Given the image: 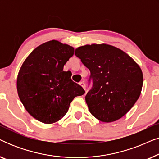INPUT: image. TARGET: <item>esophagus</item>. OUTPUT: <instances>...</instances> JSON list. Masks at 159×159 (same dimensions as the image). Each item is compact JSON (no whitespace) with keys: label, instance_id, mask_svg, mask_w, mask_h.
<instances>
[{"label":"esophagus","instance_id":"1","mask_svg":"<svg viewBox=\"0 0 159 159\" xmlns=\"http://www.w3.org/2000/svg\"><path fill=\"white\" fill-rule=\"evenodd\" d=\"M80 85L81 86L82 88H83L84 90H85V84L84 83V82H83V81H82V82H80Z\"/></svg>","mask_w":159,"mask_h":159}]
</instances>
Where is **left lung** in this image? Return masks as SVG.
I'll use <instances>...</instances> for the list:
<instances>
[{
	"label": "left lung",
	"mask_w": 159,
	"mask_h": 159,
	"mask_svg": "<svg viewBox=\"0 0 159 159\" xmlns=\"http://www.w3.org/2000/svg\"><path fill=\"white\" fill-rule=\"evenodd\" d=\"M75 53L90 71L93 80L92 90L85 96L90 114L106 123L125 116L142 90L140 66L122 50L105 43L82 45Z\"/></svg>",
	"instance_id": "1"
}]
</instances>
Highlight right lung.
Returning a JSON list of instances; mask_svg holds the SVG:
<instances>
[{
    "mask_svg": "<svg viewBox=\"0 0 159 159\" xmlns=\"http://www.w3.org/2000/svg\"><path fill=\"white\" fill-rule=\"evenodd\" d=\"M75 48L50 40L34 48L23 62L16 80L17 93L27 111L44 124L59 121L76 96L84 94L64 66Z\"/></svg>",
    "mask_w": 159,
    "mask_h": 159,
    "instance_id": "1",
    "label": "right lung"
}]
</instances>
